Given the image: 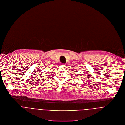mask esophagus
Returning a JSON list of instances; mask_svg holds the SVG:
<instances>
[{"label": "esophagus", "instance_id": "obj_1", "mask_svg": "<svg viewBox=\"0 0 125 125\" xmlns=\"http://www.w3.org/2000/svg\"><path fill=\"white\" fill-rule=\"evenodd\" d=\"M62 65L63 66H65L66 65V64H65V63H62Z\"/></svg>", "mask_w": 125, "mask_h": 125}]
</instances>
